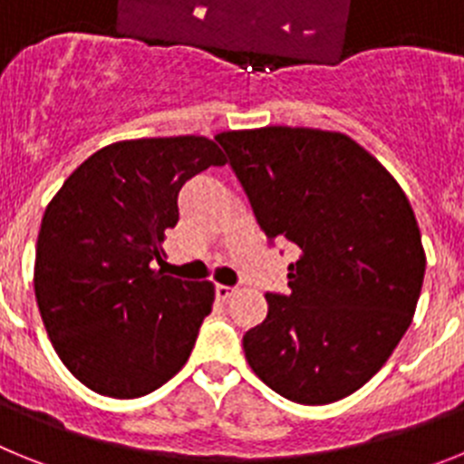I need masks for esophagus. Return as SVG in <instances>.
<instances>
[{
    "label": "esophagus",
    "mask_w": 464,
    "mask_h": 464,
    "mask_svg": "<svg viewBox=\"0 0 464 464\" xmlns=\"http://www.w3.org/2000/svg\"><path fill=\"white\" fill-rule=\"evenodd\" d=\"M235 293H237V290L229 288V285H216V297L223 299V302H225V299L232 297V295H235Z\"/></svg>",
    "instance_id": "obj_1"
}]
</instances>
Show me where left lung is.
Returning a JSON list of instances; mask_svg holds the SVG:
<instances>
[{
    "instance_id": "left-lung-1",
    "label": "left lung",
    "mask_w": 464,
    "mask_h": 464,
    "mask_svg": "<svg viewBox=\"0 0 464 464\" xmlns=\"http://www.w3.org/2000/svg\"><path fill=\"white\" fill-rule=\"evenodd\" d=\"M267 239L299 248L290 295L244 334L265 383L299 404L362 388L413 321L425 251L391 171L342 132L267 125L216 137Z\"/></svg>"
}]
</instances>
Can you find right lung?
I'll use <instances>...</instances> for the list:
<instances>
[{"label":"right lung","instance_id":"1","mask_svg":"<svg viewBox=\"0 0 464 464\" xmlns=\"http://www.w3.org/2000/svg\"><path fill=\"white\" fill-rule=\"evenodd\" d=\"M225 162L218 143L197 134L127 139L90 155L46 207L36 304L55 353L90 391L149 395L190 358L216 288L158 265L183 183Z\"/></svg>","mask_w":464,"mask_h":464}]
</instances>
